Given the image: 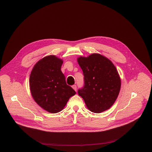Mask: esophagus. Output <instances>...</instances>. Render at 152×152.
<instances>
[{"label": "esophagus", "mask_w": 152, "mask_h": 152, "mask_svg": "<svg viewBox=\"0 0 152 152\" xmlns=\"http://www.w3.org/2000/svg\"><path fill=\"white\" fill-rule=\"evenodd\" d=\"M72 89H73L76 92L77 91V87H76V85L72 86Z\"/></svg>", "instance_id": "esophagus-1"}]
</instances>
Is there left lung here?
Returning <instances> with one entry per match:
<instances>
[{
	"mask_svg": "<svg viewBox=\"0 0 152 152\" xmlns=\"http://www.w3.org/2000/svg\"><path fill=\"white\" fill-rule=\"evenodd\" d=\"M84 80L83 88L78 90L88 109L101 113L114 104L119 94L121 80L114 64L99 53L77 58Z\"/></svg>",
	"mask_w": 152,
	"mask_h": 152,
	"instance_id": "8db88e82",
	"label": "left lung"
}]
</instances>
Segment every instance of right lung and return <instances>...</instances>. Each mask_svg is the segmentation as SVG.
I'll list each match as a JSON object with an SVG mask.
<instances>
[{
    "label": "right lung",
    "instance_id": "1",
    "mask_svg": "<svg viewBox=\"0 0 152 152\" xmlns=\"http://www.w3.org/2000/svg\"><path fill=\"white\" fill-rule=\"evenodd\" d=\"M63 61L55 55L47 56L33 68L29 79L31 94L37 104L50 113L61 111L76 92L66 84L61 71Z\"/></svg>",
    "mask_w": 152,
    "mask_h": 152
}]
</instances>
